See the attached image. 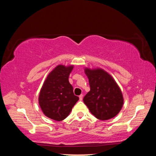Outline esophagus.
Segmentation results:
<instances>
[{"mask_svg": "<svg viewBox=\"0 0 156 156\" xmlns=\"http://www.w3.org/2000/svg\"><path fill=\"white\" fill-rule=\"evenodd\" d=\"M83 94H80V96H79V99H80V100H83Z\"/></svg>", "mask_w": 156, "mask_h": 156, "instance_id": "34e87169", "label": "esophagus"}]
</instances>
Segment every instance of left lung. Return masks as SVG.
<instances>
[{"instance_id":"left-lung-1","label":"left lung","mask_w":156,"mask_h":156,"mask_svg":"<svg viewBox=\"0 0 156 156\" xmlns=\"http://www.w3.org/2000/svg\"><path fill=\"white\" fill-rule=\"evenodd\" d=\"M90 91L84 97V103L98 119L107 120L118 114L123 105V96L117 83L102 69H84Z\"/></svg>"}]
</instances>
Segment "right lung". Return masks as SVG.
<instances>
[{
    "mask_svg": "<svg viewBox=\"0 0 156 156\" xmlns=\"http://www.w3.org/2000/svg\"><path fill=\"white\" fill-rule=\"evenodd\" d=\"M73 66L58 65L49 73L39 95V105L47 117L56 121L64 120L79 100L73 94L69 76Z\"/></svg>",
    "mask_w": 156,
    "mask_h": 156,
    "instance_id": "obj_1",
    "label": "right lung"
}]
</instances>
